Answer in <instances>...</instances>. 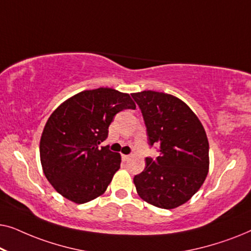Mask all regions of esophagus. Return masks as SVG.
I'll return each mask as SVG.
<instances>
[{
    "label": "esophagus",
    "mask_w": 251,
    "mask_h": 251,
    "mask_svg": "<svg viewBox=\"0 0 251 251\" xmlns=\"http://www.w3.org/2000/svg\"><path fill=\"white\" fill-rule=\"evenodd\" d=\"M129 157H130V155H126V154H122V160H123V161L129 160Z\"/></svg>",
    "instance_id": "esophagus-1"
}]
</instances>
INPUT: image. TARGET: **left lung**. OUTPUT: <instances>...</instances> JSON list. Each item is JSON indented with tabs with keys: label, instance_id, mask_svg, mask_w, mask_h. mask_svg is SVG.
Here are the masks:
<instances>
[{
	"label": "left lung",
	"instance_id": "8db88e82",
	"mask_svg": "<svg viewBox=\"0 0 251 251\" xmlns=\"http://www.w3.org/2000/svg\"><path fill=\"white\" fill-rule=\"evenodd\" d=\"M142 111L149 144L160 156L146 157L143 173L133 178L137 193L147 203L174 209L202 186L209 169V143L193 111L173 95L157 91L131 94Z\"/></svg>",
	"mask_w": 251,
	"mask_h": 251
}]
</instances>
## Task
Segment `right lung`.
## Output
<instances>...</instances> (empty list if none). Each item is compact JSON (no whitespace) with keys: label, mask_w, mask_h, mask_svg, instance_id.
<instances>
[{"label":"right lung","mask_w":251,"mask_h":251,"mask_svg":"<svg viewBox=\"0 0 251 251\" xmlns=\"http://www.w3.org/2000/svg\"><path fill=\"white\" fill-rule=\"evenodd\" d=\"M135 108L128 94L98 88L82 91L54 109L41 136L40 157L58 193L78 204L104 193L120 169L121 155L98 145L107 138L113 118Z\"/></svg>","instance_id":"1"}]
</instances>
